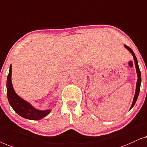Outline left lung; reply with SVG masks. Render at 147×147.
<instances>
[{"label": "left lung", "mask_w": 147, "mask_h": 147, "mask_svg": "<svg viewBox=\"0 0 147 147\" xmlns=\"http://www.w3.org/2000/svg\"><path fill=\"white\" fill-rule=\"evenodd\" d=\"M125 47L126 49H127L128 50H129L130 52L132 53V55H133V56L134 61H135V67H136V73H137V76H138L137 82H136V87L135 94V96H134L133 104H132L131 107V109H132L134 107V105H135L136 100H137V98H138V94H139V92H140V83H141V73H140L139 67H138V61H137V59H136V56L135 55V53H134L133 50H132L131 48H129V47L127 46V45H125Z\"/></svg>", "instance_id": "obj_1"}]
</instances>
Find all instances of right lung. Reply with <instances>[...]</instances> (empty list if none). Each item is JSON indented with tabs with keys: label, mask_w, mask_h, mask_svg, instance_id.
I'll return each mask as SVG.
<instances>
[{
	"label": "right lung",
	"mask_w": 147,
	"mask_h": 147,
	"mask_svg": "<svg viewBox=\"0 0 147 147\" xmlns=\"http://www.w3.org/2000/svg\"><path fill=\"white\" fill-rule=\"evenodd\" d=\"M12 66H10L9 73L7 76V92L9 102L13 110L22 117L30 120H40L46 117L51 110L38 111L34 109L30 103L18 96L14 91L11 82Z\"/></svg>",
	"instance_id": "add662e5"
}]
</instances>
